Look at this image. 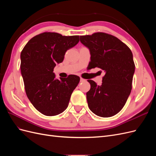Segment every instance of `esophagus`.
Here are the masks:
<instances>
[{
    "mask_svg": "<svg viewBox=\"0 0 156 156\" xmlns=\"http://www.w3.org/2000/svg\"><path fill=\"white\" fill-rule=\"evenodd\" d=\"M85 81H86L85 79H83V78H81V79H80V81H81V82H84Z\"/></svg>",
    "mask_w": 156,
    "mask_h": 156,
    "instance_id": "obj_1",
    "label": "esophagus"
}]
</instances>
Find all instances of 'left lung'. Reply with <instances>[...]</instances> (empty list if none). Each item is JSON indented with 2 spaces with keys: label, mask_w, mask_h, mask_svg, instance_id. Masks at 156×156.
Returning <instances> with one entry per match:
<instances>
[{
  "label": "left lung",
  "mask_w": 156,
  "mask_h": 156,
  "mask_svg": "<svg viewBox=\"0 0 156 156\" xmlns=\"http://www.w3.org/2000/svg\"><path fill=\"white\" fill-rule=\"evenodd\" d=\"M80 41L90 50L89 68L98 67L105 73L100 86L88 80V107L97 116H114L124 107L131 91L135 67L132 52L116 37L103 32L81 36Z\"/></svg>",
  "instance_id": "obj_1"
}]
</instances>
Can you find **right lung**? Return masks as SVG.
Masks as SVG:
<instances>
[{
  "instance_id": "1",
  "label": "right lung",
  "mask_w": 156,
  "mask_h": 156,
  "mask_svg": "<svg viewBox=\"0 0 156 156\" xmlns=\"http://www.w3.org/2000/svg\"><path fill=\"white\" fill-rule=\"evenodd\" d=\"M79 41V36L44 32L31 38L21 53V72L27 96L36 109L55 116L66 109L79 77L55 79L53 69L63 61L66 52Z\"/></svg>"
}]
</instances>
